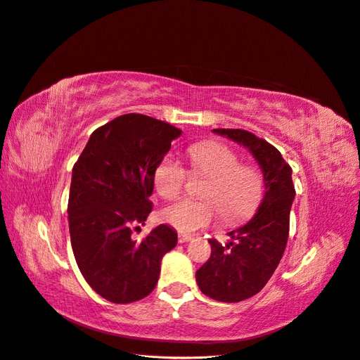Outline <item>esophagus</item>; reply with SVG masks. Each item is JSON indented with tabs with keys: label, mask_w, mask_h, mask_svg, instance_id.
Returning a JSON list of instances; mask_svg holds the SVG:
<instances>
[{
	"label": "esophagus",
	"mask_w": 360,
	"mask_h": 360,
	"mask_svg": "<svg viewBox=\"0 0 360 360\" xmlns=\"http://www.w3.org/2000/svg\"><path fill=\"white\" fill-rule=\"evenodd\" d=\"M190 240H193V236H188V235H179L178 236L179 243H185V242H190Z\"/></svg>",
	"instance_id": "obj_1"
}]
</instances>
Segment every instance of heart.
I'll return each mask as SVG.
<instances>
[{"instance_id":"b5f03b06","label":"heart","mask_w":360,"mask_h":360,"mask_svg":"<svg viewBox=\"0 0 360 360\" xmlns=\"http://www.w3.org/2000/svg\"><path fill=\"white\" fill-rule=\"evenodd\" d=\"M191 170L195 175L210 176L203 197L210 200L182 199L166 206L161 219L181 233H194L210 226L218 210L227 221H239L256 210L263 191L260 173L247 165L233 149L217 142L197 143L188 149ZM187 169L181 161L166 155L154 172V184L165 199H175L187 182Z\"/></svg>"}]
</instances>
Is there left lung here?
Masks as SVG:
<instances>
[{
    "label": "left lung",
    "mask_w": 360,
    "mask_h": 360,
    "mask_svg": "<svg viewBox=\"0 0 360 360\" xmlns=\"http://www.w3.org/2000/svg\"><path fill=\"white\" fill-rule=\"evenodd\" d=\"M215 134L247 148L263 173L264 194L248 223L230 231L223 247L210 239L211 257L195 272L202 293L219 302H240L257 295L278 268L288 238L295 187L280 150L245 130L215 129Z\"/></svg>",
    "instance_id": "1"
}]
</instances>
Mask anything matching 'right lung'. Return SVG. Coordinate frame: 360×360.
I'll return each mask as SVG.
<instances>
[{"label":"right lung","instance_id":"1","mask_svg":"<svg viewBox=\"0 0 360 360\" xmlns=\"http://www.w3.org/2000/svg\"><path fill=\"white\" fill-rule=\"evenodd\" d=\"M181 133L127 113L89 136L73 167L67 207L73 254L86 283L109 302L146 297L157 285L161 259L176 245V231L167 224L141 242L131 230L153 211L155 167Z\"/></svg>","mask_w":360,"mask_h":360}]
</instances>
